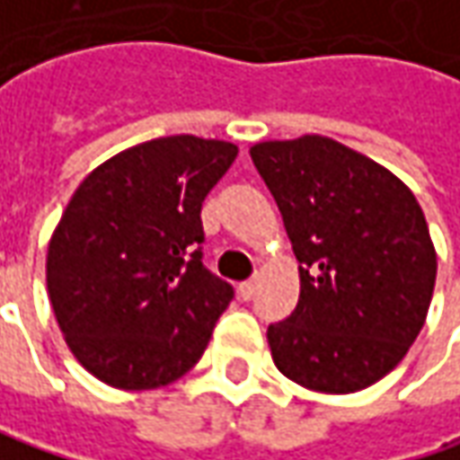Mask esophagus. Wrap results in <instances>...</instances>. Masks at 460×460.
Listing matches in <instances>:
<instances>
[{
  "label": "esophagus",
  "instance_id": "34e87169",
  "mask_svg": "<svg viewBox=\"0 0 460 460\" xmlns=\"http://www.w3.org/2000/svg\"><path fill=\"white\" fill-rule=\"evenodd\" d=\"M239 298H242V301H250L252 296H254V290H257V283H254V280H242V283H239Z\"/></svg>",
  "mask_w": 460,
  "mask_h": 460
}]
</instances>
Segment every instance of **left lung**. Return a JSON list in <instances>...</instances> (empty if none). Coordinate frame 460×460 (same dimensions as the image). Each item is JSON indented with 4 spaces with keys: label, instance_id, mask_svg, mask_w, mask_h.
Returning <instances> with one entry per match:
<instances>
[{
    "label": "left lung",
    "instance_id": "obj_1",
    "mask_svg": "<svg viewBox=\"0 0 460 460\" xmlns=\"http://www.w3.org/2000/svg\"><path fill=\"white\" fill-rule=\"evenodd\" d=\"M250 154L301 272L298 306L268 327L275 366L324 394L381 381L417 340L435 288L438 260L417 198L324 136L265 141Z\"/></svg>",
    "mask_w": 460,
    "mask_h": 460
}]
</instances>
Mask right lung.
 <instances>
[{"label":"right lung","mask_w":460,"mask_h":460,"mask_svg":"<svg viewBox=\"0 0 460 460\" xmlns=\"http://www.w3.org/2000/svg\"><path fill=\"white\" fill-rule=\"evenodd\" d=\"M236 146L167 136L120 151L76 188L46 280L74 358L115 389H159L200 360L231 283L203 265L200 208Z\"/></svg>","instance_id":"right-lung-1"}]
</instances>
